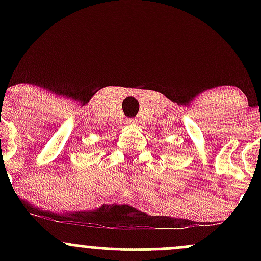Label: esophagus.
<instances>
[{"mask_svg": "<svg viewBox=\"0 0 261 261\" xmlns=\"http://www.w3.org/2000/svg\"><path fill=\"white\" fill-rule=\"evenodd\" d=\"M126 124L127 125H136L137 124V120H136V119H127Z\"/></svg>", "mask_w": 261, "mask_h": 261, "instance_id": "obj_1", "label": "esophagus"}]
</instances>
